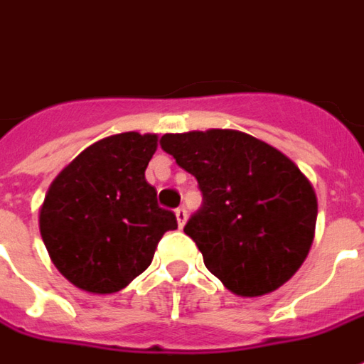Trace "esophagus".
<instances>
[{"instance_id": "34e87169", "label": "esophagus", "mask_w": 364, "mask_h": 364, "mask_svg": "<svg viewBox=\"0 0 364 364\" xmlns=\"http://www.w3.org/2000/svg\"><path fill=\"white\" fill-rule=\"evenodd\" d=\"M175 216H177V224H179V228H183L185 226V222H187V210L185 208H177L175 210Z\"/></svg>"}]
</instances>
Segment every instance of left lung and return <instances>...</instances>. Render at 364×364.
<instances>
[{
	"label": "left lung",
	"instance_id": "1",
	"mask_svg": "<svg viewBox=\"0 0 364 364\" xmlns=\"http://www.w3.org/2000/svg\"><path fill=\"white\" fill-rule=\"evenodd\" d=\"M159 144L197 177L203 206L183 230L206 269L237 296H263L289 281L310 252L318 216L296 164L228 128L164 134Z\"/></svg>",
	"mask_w": 364,
	"mask_h": 364
}]
</instances>
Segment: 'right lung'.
Segmentation results:
<instances>
[{"label": "right lung", "mask_w": 364, "mask_h": 364, "mask_svg": "<svg viewBox=\"0 0 364 364\" xmlns=\"http://www.w3.org/2000/svg\"><path fill=\"white\" fill-rule=\"evenodd\" d=\"M156 150L158 134L109 136L85 148L48 187L41 236L52 263L77 289L119 292L148 269L161 236L177 228L144 175Z\"/></svg>", "instance_id": "1"}]
</instances>
